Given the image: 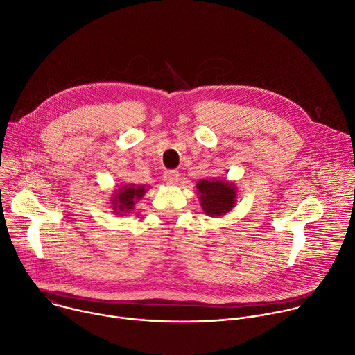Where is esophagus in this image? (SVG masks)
<instances>
[{
    "mask_svg": "<svg viewBox=\"0 0 355 355\" xmlns=\"http://www.w3.org/2000/svg\"><path fill=\"white\" fill-rule=\"evenodd\" d=\"M163 178H164V181H166L167 184H177V182H178V178H180V174H178V171H175V170H167V171L164 173Z\"/></svg>",
    "mask_w": 355,
    "mask_h": 355,
    "instance_id": "obj_1",
    "label": "esophagus"
}]
</instances>
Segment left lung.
Returning a JSON list of instances; mask_svg holds the SVG:
<instances>
[{"instance_id": "obj_1", "label": "left lung", "mask_w": 355, "mask_h": 355, "mask_svg": "<svg viewBox=\"0 0 355 355\" xmlns=\"http://www.w3.org/2000/svg\"><path fill=\"white\" fill-rule=\"evenodd\" d=\"M200 207L208 216H222L236 204V185L227 180H200L196 182Z\"/></svg>"}]
</instances>
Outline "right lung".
<instances>
[{"mask_svg": "<svg viewBox=\"0 0 355 355\" xmlns=\"http://www.w3.org/2000/svg\"><path fill=\"white\" fill-rule=\"evenodd\" d=\"M146 185H125L118 188L111 199L114 212L121 216L129 214L135 208L136 202H139L146 193Z\"/></svg>", "mask_w": 355, "mask_h": 355, "instance_id": "1", "label": "right lung"}]
</instances>
